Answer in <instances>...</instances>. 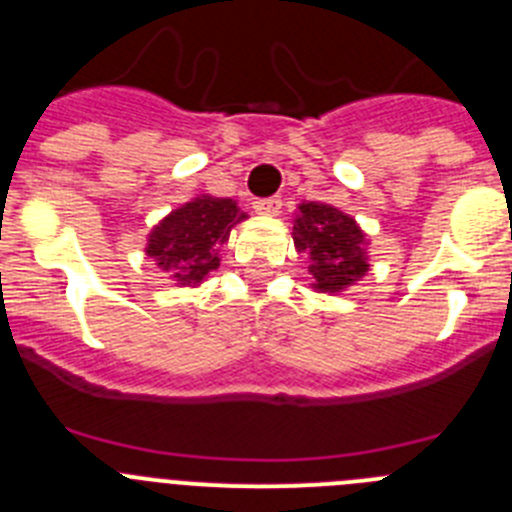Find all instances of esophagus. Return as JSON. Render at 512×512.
Returning a JSON list of instances; mask_svg holds the SVG:
<instances>
[{
  "instance_id": "obj_1",
  "label": "esophagus",
  "mask_w": 512,
  "mask_h": 512,
  "mask_svg": "<svg viewBox=\"0 0 512 512\" xmlns=\"http://www.w3.org/2000/svg\"><path fill=\"white\" fill-rule=\"evenodd\" d=\"M253 210H256L259 215H276L281 210V200L279 198L256 200V203H253Z\"/></svg>"
}]
</instances>
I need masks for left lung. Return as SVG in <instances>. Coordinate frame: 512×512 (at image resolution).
<instances>
[{
    "label": "left lung",
    "instance_id": "left-lung-1",
    "mask_svg": "<svg viewBox=\"0 0 512 512\" xmlns=\"http://www.w3.org/2000/svg\"><path fill=\"white\" fill-rule=\"evenodd\" d=\"M294 246L307 253L312 289L337 294L353 287L365 276L368 264V238L358 220L327 203H302L294 218Z\"/></svg>",
    "mask_w": 512,
    "mask_h": 512
}]
</instances>
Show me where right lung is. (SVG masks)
Masks as SVG:
<instances>
[{"mask_svg": "<svg viewBox=\"0 0 512 512\" xmlns=\"http://www.w3.org/2000/svg\"><path fill=\"white\" fill-rule=\"evenodd\" d=\"M246 218L236 200L198 195L154 225L144 251L180 287H198L220 266L218 246Z\"/></svg>", "mask_w": 512, "mask_h": 512, "instance_id": "right-lung-1", "label": "right lung"}]
</instances>
